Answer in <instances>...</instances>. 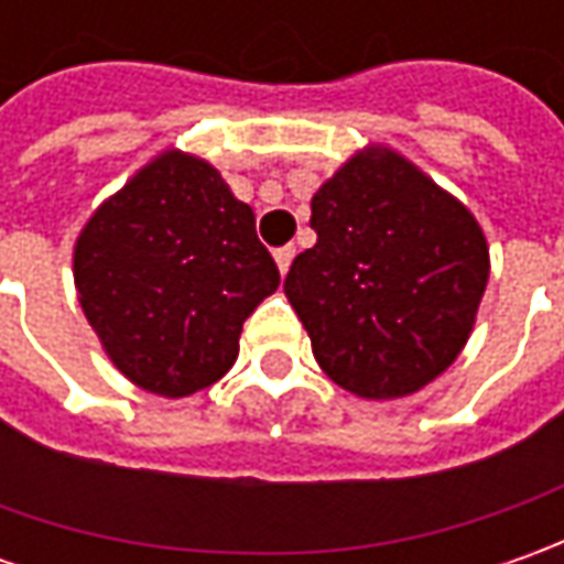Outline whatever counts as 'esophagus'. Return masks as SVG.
I'll use <instances>...</instances> for the list:
<instances>
[{"mask_svg": "<svg viewBox=\"0 0 564 564\" xmlns=\"http://www.w3.org/2000/svg\"><path fill=\"white\" fill-rule=\"evenodd\" d=\"M294 253H297V250H294L292 245H289V248L275 250V267H279V272H282V275H285V272H289V267H292Z\"/></svg>", "mask_w": 564, "mask_h": 564, "instance_id": "esophagus-1", "label": "esophagus"}]
</instances>
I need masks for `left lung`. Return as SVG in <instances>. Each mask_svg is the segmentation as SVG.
<instances>
[{
	"instance_id": "obj_1",
	"label": "left lung",
	"mask_w": 564,
	"mask_h": 564,
	"mask_svg": "<svg viewBox=\"0 0 564 564\" xmlns=\"http://www.w3.org/2000/svg\"><path fill=\"white\" fill-rule=\"evenodd\" d=\"M285 297L323 373L370 401L421 392L465 351L489 282L480 223L421 165L367 143L311 200Z\"/></svg>"
}]
</instances>
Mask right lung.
Returning <instances> with one entry per match:
<instances>
[{"mask_svg": "<svg viewBox=\"0 0 564 564\" xmlns=\"http://www.w3.org/2000/svg\"><path fill=\"white\" fill-rule=\"evenodd\" d=\"M72 270L106 358L163 399L226 377L245 319L279 289L253 209L216 165L178 147L156 153L90 213Z\"/></svg>", "mask_w": 564, "mask_h": 564, "instance_id": "add662e5", "label": "right lung"}]
</instances>
